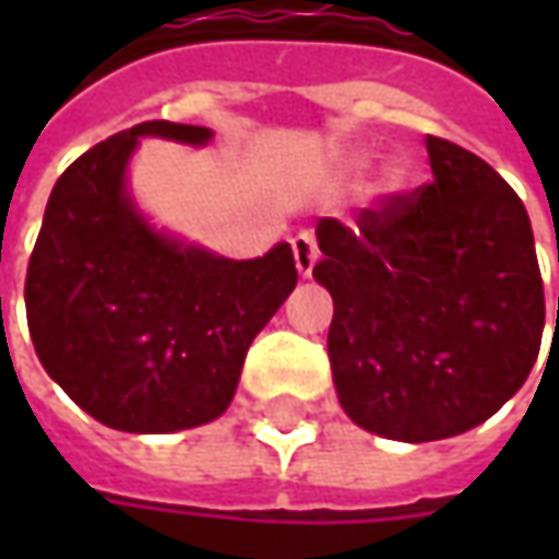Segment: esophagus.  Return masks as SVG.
Returning a JSON list of instances; mask_svg holds the SVG:
<instances>
[{
	"label": "esophagus",
	"instance_id": "esophagus-1",
	"mask_svg": "<svg viewBox=\"0 0 559 559\" xmlns=\"http://www.w3.org/2000/svg\"><path fill=\"white\" fill-rule=\"evenodd\" d=\"M292 254H295V267L301 276H311L313 264H317V258H320V248H317V239H313V233H298L295 239H292Z\"/></svg>",
	"mask_w": 559,
	"mask_h": 559
}]
</instances>
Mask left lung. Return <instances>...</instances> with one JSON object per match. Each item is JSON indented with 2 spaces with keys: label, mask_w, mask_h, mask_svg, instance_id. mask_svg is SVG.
I'll return each mask as SVG.
<instances>
[{
  "label": "left lung",
  "mask_w": 559,
  "mask_h": 559,
  "mask_svg": "<svg viewBox=\"0 0 559 559\" xmlns=\"http://www.w3.org/2000/svg\"><path fill=\"white\" fill-rule=\"evenodd\" d=\"M426 152L432 183L389 192L357 226L317 224L335 392L357 426L395 441L451 439L498 414L545 333L526 204L461 145L426 136Z\"/></svg>",
  "instance_id": "obj_1"
}]
</instances>
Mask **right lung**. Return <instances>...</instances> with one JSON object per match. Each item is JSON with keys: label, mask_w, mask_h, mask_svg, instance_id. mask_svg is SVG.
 <instances>
[{"label": "right lung", "mask_w": 559, "mask_h": 559, "mask_svg": "<svg viewBox=\"0 0 559 559\" xmlns=\"http://www.w3.org/2000/svg\"><path fill=\"white\" fill-rule=\"evenodd\" d=\"M140 136L202 145L211 130L145 120L80 155L49 195L24 301L36 357L74 404L120 432H177L229 407L298 270L286 242L229 261L155 233L123 192Z\"/></svg>", "instance_id": "right-lung-1"}]
</instances>
